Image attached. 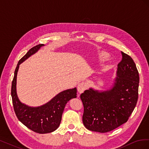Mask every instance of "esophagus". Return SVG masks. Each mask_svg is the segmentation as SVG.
I'll use <instances>...</instances> for the list:
<instances>
[{
  "label": "esophagus",
  "instance_id": "34e87169",
  "mask_svg": "<svg viewBox=\"0 0 149 149\" xmlns=\"http://www.w3.org/2000/svg\"><path fill=\"white\" fill-rule=\"evenodd\" d=\"M88 87V83L86 82H81L78 86V91L79 93H82L84 92V90Z\"/></svg>",
  "mask_w": 149,
  "mask_h": 149
}]
</instances>
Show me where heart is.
<instances>
[{
  "label": "heart",
  "instance_id": "obj_1",
  "mask_svg": "<svg viewBox=\"0 0 149 149\" xmlns=\"http://www.w3.org/2000/svg\"><path fill=\"white\" fill-rule=\"evenodd\" d=\"M108 57H109V56H108L107 54H106V53L101 52V53L99 54V58H100V59L102 61L107 60Z\"/></svg>",
  "mask_w": 149,
  "mask_h": 149
}]
</instances>
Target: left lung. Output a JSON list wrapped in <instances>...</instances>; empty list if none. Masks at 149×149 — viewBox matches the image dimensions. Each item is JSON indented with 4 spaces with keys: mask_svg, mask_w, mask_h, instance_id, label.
Listing matches in <instances>:
<instances>
[{
    "mask_svg": "<svg viewBox=\"0 0 149 149\" xmlns=\"http://www.w3.org/2000/svg\"><path fill=\"white\" fill-rule=\"evenodd\" d=\"M116 77L109 89L90 88L80 95L83 106V122L91 131L105 133L127 121L138 100L139 75L132 58L122 52Z\"/></svg>",
    "mask_w": 149,
    "mask_h": 149,
    "instance_id": "obj_1",
    "label": "left lung"
}]
</instances>
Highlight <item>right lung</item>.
Returning a JSON list of instances; mask_svg holds the SVG:
<instances>
[{"mask_svg": "<svg viewBox=\"0 0 149 149\" xmlns=\"http://www.w3.org/2000/svg\"><path fill=\"white\" fill-rule=\"evenodd\" d=\"M43 46V44H40L31 48L19 60L15 70L11 89L13 109L18 119L26 127L39 134L50 133L58 129L66 103L77 95L76 88L66 89L58 93L46 104L38 107L29 106L19 100L17 93V76L19 65Z\"/></svg>", "mask_w": 149, "mask_h": 149, "instance_id": "obj_1", "label": "right lung"}]
</instances>
